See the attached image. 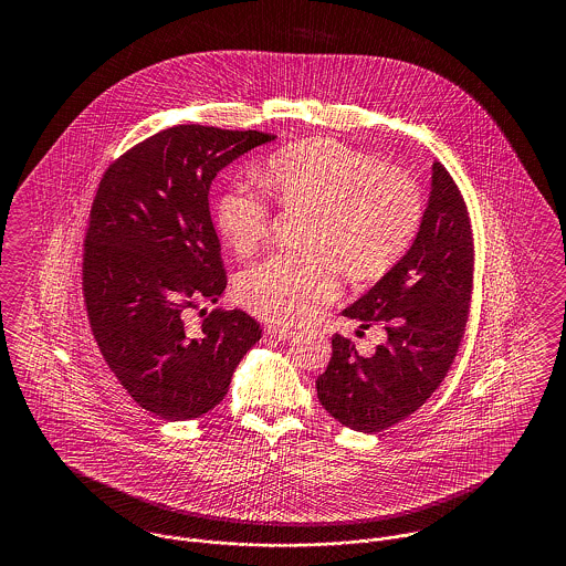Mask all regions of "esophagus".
I'll return each instance as SVG.
<instances>
[{
	"instance_id": "34e87169",
	"label": "esophagus",
	"mask_w": 566,
	"mask_h": 566,
	"mask_svg": "<svg viewBox=\"0 0 566 566\" xmlns=\"http://www.w3.org/2000/svg\"><path fill=\"white\" fill-rule=\"evenodd\" d=\"M268 333L277 342H289V339H293L296 335V331H293L291 326H282V324H270Z\"/></svg>"
}]
</instances>
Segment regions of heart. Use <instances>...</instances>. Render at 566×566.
<instances>
[{
    "instance_id": "heart-1",
    "label": "heart",
    "mask_w": 566,
    "mask_h": 566,
    "mask_svg": "<svg viewBox=\"0 0 566 566\" xmlns=\"http://www.w3.org/2000/svg\"><path fill=\"white\" fill-rule=\"evenodd\" d=\"M263 182L284 206L312 208L307 252H277L248 268L235 295L275 323H307L339 295L342 268L354 277L390 270L418 235L422 192L411 176L333 137H312L273 153ZM216 229L233 252L268 242L271 201L263 190L229 185L216 201Z\"/></svg>"
}]
</instances>
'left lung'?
<instances>
[{"mask_svg":"<svg viewBox=\"0 0 566 566\" xmlns=\"http://www.w3.org/2000/svg\"><path fill=\"white\" fill-rule=\"evenodd\" d=\"M473 233L457 182L432 163L431 197L403 259L344 310L360 328L381 324L388 339L360 356L333 335V356L316 379L324 409L354 431L379 432L431 399L450 371L469 321Z\"/></svg>","mask_w":566,"mask_h":566,"instance_id":"8db88e82","label":"left lung"}]
</instances>
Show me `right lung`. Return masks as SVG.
<instances>
[{"label": "right lung", "mask_w": 566, "mask_h": 566, "mask_svg": "<svg viewBox=\"0 0 566 566\" xmlns=\"http://www.w3.org/2000/svg\"><path fill=\"white\" fill-rule=\"evenodd\" d=\"M263 132L176 125L109 165L91 206L82 295L109 371L163 420L208 413L229 390L261 326L242 310H189L227 289L210 216L216 174L271 142ZM206 312V310H201Z\"/></svg>", "instance_id": "1"}]
</instances>
